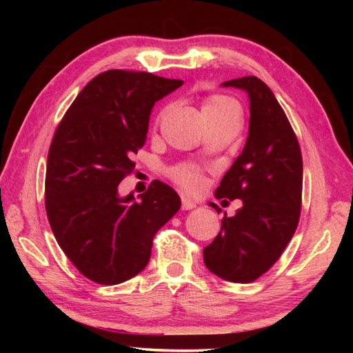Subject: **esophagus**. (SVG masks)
I'll return each instance as SVG.
<instances>
[{
	"label": "esophagus",
	"mask_w": 353,
	"mask_h": 353,
	"mask_svg": "<svg viewBox=\"0 0 353 353\" xmlns=\"http://www.w3.org/2000/svg\"><path fill=\"white\" fill-rule=\"evenodd\" d=\"M196 207V202L191 201L187 196H182V210H193Z\"/></svg>",
	"instance_id": "1"
}]
</instances>
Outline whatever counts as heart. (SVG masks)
I'll list each match as a JSON object with an SVG mask.
<instances>
[{
  "label": "heart",
  "mask_w": 353,
  "mask_h": 353,
  "mask_svg": "<svg viewBox=\"0 0 353 353\" xmlns=\"http://www.w3.org/2000/svg\"><path fill=\"white\" fill-rule=\"evenodd\" d=\"M201 112H202V117H204L205 121L208 123V126H213V124L224 123V121H230V119H241L240 103L232 97H227V94H223V93H212L202 98ZM170 176L172 181L188 191L199 190L202 183V171L199 170V166L196 165H190V163L177 165L170 171Z\"/></svg>",
  "instance_id": "1"
}]
</instances>
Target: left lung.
<instances>
[{
	"mask_svg": "<svg viewBox=\"0 0 353 353\" xmlns=\"http://www.w3.org/2000/svg\"><path fill=\"white\" fill-rule=\"evenodd\" d=\"M223 85L243 88L250 99L246 145L216 190L218 199H243V207L221 221L218 236L204 249V263L214 276L249 283L271 270L297 229L302 152L288 117L265 82L244 76Z\"/></svg>",
	"mask_w": 353,
	"mask_h": 353,
	"instance_id": "1",
	"label": "left lung"
}]
</instances>
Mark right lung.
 I'll use <instances>...</instances> for the list:
<instances>
[{
  "label": "right lung",
  "mask_w": 353,
  "mask_h": 353,
  "mask_svg": "<svg viewBox=\"0 0 353 353\" xmlns=\"http://www.w3.org/2000/svg\"><path fill=\"white\" fill-rule=\"evenodd\" d=\"M183 83L146 71L107 70L82 88L52 137L45 208L59 246L83 277L118 285L145 270L154 236L181 198L154 181L140 201L118 196L145 146L155 101Z\"/></svg>",
  "instance_id": "1"
}]
</instances>
